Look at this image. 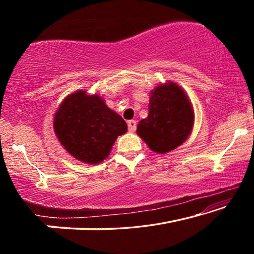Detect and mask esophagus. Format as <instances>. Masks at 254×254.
I'll return each mask as SVG.
<instances>
[{"instance_id": "esophagus-1", "label": "esophagus", "mask_w": 254, "mask_h": 254, "mask_svg": "<svg viewBox=\"0 0 254 254\" xmlns=\"http://www.w3.org/2000/svg\"><path fill=\"white\" fill-rule=\"evenodd\" d=\"M127 127H128V131L134 132L136 130V121H134V120H131V121H128Z\"/></svg>"}]
</instances>
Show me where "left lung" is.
Wrapping results in <instances>:
<instances>
[{
	"label": "left lung",
	"mask_w": 254,
	"mask_h": 254,
	"mask_svg": "<svg viewBox=\"0 0 254 254\" xmlns=\"http://www.w3.org/2000/svg\"><path fill=\"white\" fill-rule=\"evenodd\" d=\"M194 126V110L184 89L174 81L150 93L149 114L137 124L136 133L152 151L166 153L183 144Z\"/></svg>",
	"instance_id": "8db88e82"
}]
</instances>
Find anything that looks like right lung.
<instances>
[{"mask_svg": "<svg viewBox=\"0 0 254 254\" xmlns=\"http://www.w3.org/2000/svg\"><path fill=\"white\" fill-rule=\"evenodd\" d=\"M54 130L59 142L77 160L96 165L127 130L124 120L98 95L77 91L68 95L55 113Z\"/></svg>", "mask_w": 254, "mask_h": 254, "instance_id": "obj_1", "label": "right lung"}]
</instances>
